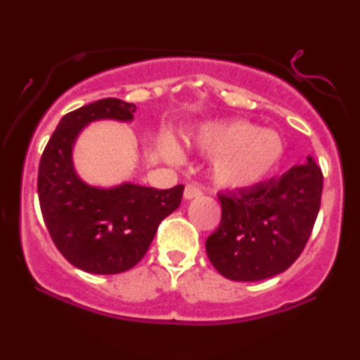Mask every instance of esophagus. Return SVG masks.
Returning a JSON list of instances; mask_svg holds the SVG:
<instances>
[{
    "label": "esophagus",
    "instance_id": "34e87169",
    "mask_svg": "<svg viewBox=\"0 0 360 360\" xmlns=\"http://www.w3.org/2000/svg\"><path fill=\"white\" fill-rule=\"evenodd\" d=\"M201 194H203V191L194 184H188L184 188V200H194V198H200Z\"/></svg>",
    "mask_w": 360,
    "mask_h": 360
}]
</instances>
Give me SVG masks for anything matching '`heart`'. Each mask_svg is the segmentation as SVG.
I'll return each instance as SVG.
<instances>
[{
    "label": "heart",
    "instance_id": "b5f03b06",
    "mask_svg": "<svg viewBox=\"0 0 360 360\" xmlns=\"http://www.w3.org/2000/svg\"><path fill=\"white\" fill-rule=\"evenodd\" d=\"M188 146L212 155V176L226 189H249L267 179L283 160L286 146L278 131L257 128L247 120L205 123L189 135ZM164 157L179 164L183 154L171 140L162 147Z\"/></svg>",
    "mask_w": 360,
    "mask_h": 360
}]
</instances>
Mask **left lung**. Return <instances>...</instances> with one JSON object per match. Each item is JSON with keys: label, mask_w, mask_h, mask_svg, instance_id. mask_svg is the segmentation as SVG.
Instances as JSON below:
<instances>
[{"label": "left lung", "mask_w": 360, "mask_h": 360, "mask_svg": "<svg viewBox=\"0 0 360 360\" xmlns=\"http://www.w3.org/2000/svg\"><path fill=\"white\" fill-rule=\"evenodd\" d=\"M321 189V169L308 155L279 177L218 194L221 221L206 238L214 269L232 281H262L286 271L311 235Z\"/></svg>", "instance_id": "obj_1"}]
</instances>
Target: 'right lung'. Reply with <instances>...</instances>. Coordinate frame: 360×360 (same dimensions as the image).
Here are the masks:
<instances>
[{
    "mask_svg": "<svg viewBox=\"0 0 360 360\" xmlns=\"http://www.w3.org/2000/svg\"><path fill=\"white\" fill-rule=\"evenodd\" d=\"M137 106L117 98L89 103L57 125L39 166L40 210L60 254L91 274H118L140 262L157 226L181 205L184 186L155 189L135 183L91 186L74 167L76 140L89 123L131 122Z\"/></svg>",
    "mask_w": 360,
    "mask_h": 360,
    "instance_id": "right-lung-1",
    "label": "right lung"
}]
</instances>
